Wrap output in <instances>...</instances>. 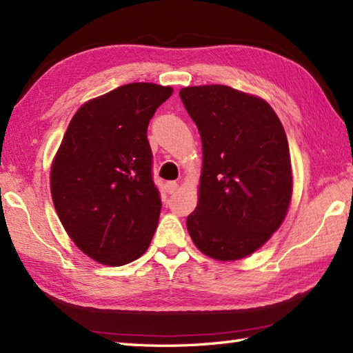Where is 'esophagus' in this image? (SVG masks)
<instances>
[{
	"mask_svg": "<svg viewBox=\"0 0 353 353\" xmlns=\"http://www.w3.org/2000/svg\"><path fill=\"white\" fill-rule=\"evenodd\" d=\"M177 183L176 182H167L165 183V190H167L168 194H174L177 191Z\"/></svg>",
	"mask_w": 353,
	"mask_h": 353,
	"instance_id": "1",
	"label": "esophagus"
}]
</instances>
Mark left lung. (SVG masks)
<instances>
[{
    "label": "left lung",
    "instance_id": "left-lung-1",
    "mask_svg": "<svg viewBox=\"0 0 353 353\" xmlns=\"http://www.w3.org/2000/svg\"><path fill=\"white\" fill-rule=\"evenodd\" d=\"M179 95L203 147L199 205L186 228L208 256L241 259L287 215L292 192L287 134L258 97L223 85L183 88Z\"/></svg>",
    "mask_w": 353,
    "mask_h": 353
}]
</instances>
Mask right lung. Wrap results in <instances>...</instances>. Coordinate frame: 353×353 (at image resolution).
Listing matches in <instances>:
<instances>
[{
    "label": "right lung",
    "mask_w": 353,
    "mask_h": 353,
    "mask_svg": "<svg viewBox=\"0 0 353 353\" xmlns=\"http://www.w3.org/2000/svg\"><path fill=\"white\" fill-rule=\"evenodd\" d=\"M172 89L119 86L72 117L51 167V196L79 249L104 265L145 253L162 201L153 182L148 123Z\"/></svg>",
    "instance_id": "obj_1"
}]
</instances>
